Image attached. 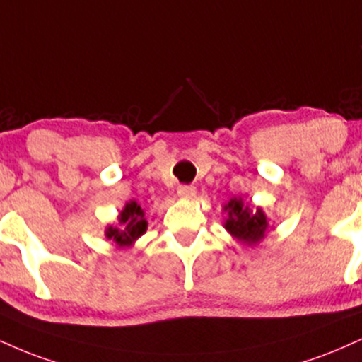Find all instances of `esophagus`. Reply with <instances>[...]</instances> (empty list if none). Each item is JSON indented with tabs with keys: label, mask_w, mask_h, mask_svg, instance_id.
I'll use <instances>...</instances> for the list:
<instances>
[{
	"label": "esophagus",
	"mask_w": 362,
	"mask_h": 362,
	"mask_svg": "<svg viewBox=\"0 0 362 362\" xmlns=\"http://www.w3.org/2000/svg\"><path fill=\"white\" fill-rule=\"evenodd\" d=\"M178 197L180 199H194L197 195V190L192 185H180L177 190Z\"/></svg>",
	"instance_id": "esophagus-1"
}]
</instances>
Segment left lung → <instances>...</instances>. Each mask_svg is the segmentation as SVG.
Returning <instances> with one entry per match:
<instances>
[{
  "label": "left lung",
  "mask_w": 362,
  "mask_h": 362,
  "mask_svg": "<svg viewBox=\"0 0 362 362\" xmlns=\"http://www.w3.org/2000/svg\"><path fill=\"white\" fill-rule=\"evenodd\" d=\"M223 211L228 214L224 219V229L236 238L243 246L256 247L273 229L272 221L264 214L263 207L251 209L243 197H233L224 204Z\"/></svg>",
  "instance_id": "8db88e82"
}]
</instances>
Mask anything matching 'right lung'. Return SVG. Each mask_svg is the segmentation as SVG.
<instances>
[{
    "mask_svg": "<svg viewBox=\"0 0 362 362\" xmlns=\"http://www.w3.org/2000/svg\"><path fill=\"white\" fill-rule=\"evenodd\" d=\"M146 229L145 211L136 200H129L117 214V226H107L104 234L110 241H115L117 247H132L146 233Z\"/></svg>",
    "mask_w": 362,
    "mask_h": 362,
    "instance_id": "right-lung-1",
    "label": "right lung"
}]
</instances>
